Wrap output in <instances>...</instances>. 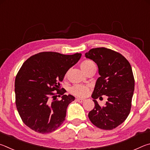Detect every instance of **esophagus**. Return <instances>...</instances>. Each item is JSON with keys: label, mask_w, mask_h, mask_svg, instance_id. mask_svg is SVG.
I'll list each match as a JSON object with an SVG mask.
<instances>
[{"label": "esophagus", "mask_w": 150, "mask_h": 150, "mask_svg": "<svg viewBox=\"0 0 150 150\" xmlns=\"http://www.w3.org/2000/svg\"><path fill=\"white\" fill-rule=\"evenodd\" d=\"M76 101H77L78 102H79V103H83V102L84 101V99H81V98H77V99H76Z\"/></svg>", "instance_id": "obj_1"}]
</instances>
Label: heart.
Masks as SVG:
<instances>
[{"label": "heart", "instance_id": "b5f03b06", "mask_svg": "<svg viewBox=\"0 0 150 150\" xmlns=\"http://www.w3.org/2000/svg\"><path fill=\"white\" fill-rule=\"evenodd\" d=\"M81 68H82L83 72H86L88 70L90 69L91 67H96L95 63L91 60H85L81 63ZM89 88L87 86L78 84L74 86L71 88V93L74 95L78 96V97H84L88 93Z\"/></svg>", "mask_w": 150, "mask_h": 150}]
</instances>
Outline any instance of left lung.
<instances>
[{
  "instance_id": "left-lung-1",
  "label": "left lung",
  "mask_w": 150,
  "mask_h": 150,
  "mask_svg": "<svg viewBox=\"0 0 150 150\" xmlns=\"http://www.w3.org/2000/svg\"><path fill=\"white\" fill-rule=\"evenodd\" d=\"M85 56L98 67L99 76L91 98L95 103L88 117L101 129L112 130L125 121L129 115L134 90V78L129 62L121 54L100 47L90 49ZM105 95L106 105L100 107L96 101Z\"/></svg>"
}]
</instances>
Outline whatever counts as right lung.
<instances>
[{"instance_id":"add662e5","label":"right lung","mask_w":150,"mask_h":150,"mask_svg":"<svg viewBox=\"0 0 150 150\" xmlns=\"http://www.w3.org/2000/svg\"><path fill=\"white\" fill-rule=\"evenodd\" d=\"M81 56L43 52L23 62L15 79L16 105L22 121L31 130L50 133L64 122L67 107L75 98L64 95V89L60 91V82ZM54 91L62 96L60 101L56 100Z\"/></svg>"}]
</instances>
